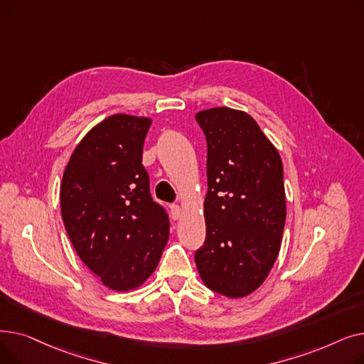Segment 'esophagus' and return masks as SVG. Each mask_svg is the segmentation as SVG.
Masks as SVG:
<instances>
[{"label":"esophagus","mask_w":364,"mask_h":364,"mask_svg":"<svg viewBox=\"0 0 364 364\" xmlns=\"http://www.w3.org/2000/svg\"><path fill=\"white\" fill-rule=\"evenodd\" d=\"M171 214H172V218H174V220L180 218L181 208L178 205H171Z\"/></svg>","instance_id":"obj_1"}]
</instances>
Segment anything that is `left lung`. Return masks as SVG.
<instances>
[{
  "label": "left lung",
  "mask_w": 364,
  "mask_h": 364,
  "mask_svg": "<svg viewBox=\"0 0 364 364\" xmlns=\"http://www.w3.org/2000/svg\"><path fill=\"white\" fill-rule=\"evenodd\" d=\"M206 139L205 243L195 252L209 289L242 298L269 276L286 220L279 151L250 114L230 107L202 110Z\"/></svg>",
  "instance_id": "1"
}]
</instances>
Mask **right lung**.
<instances>
[{
  "mask_svg": "<svg viewBox=\"0 0 364 364\" xmlns=\"http://www.w3.org/2000/svg\"><path fill=\"white\" fill-rule=\"evenodd\" d=\"M151 119L113 114L76 146L60 186L62 218L76 254L113 291L155 272L169 236L150 195L143 144Z\"/></svg>",
  "mask_w": 364,
  "mask_h": 364,
  "instance_id": "add662e5",
  "label": "right lung"
}]
</instances>
